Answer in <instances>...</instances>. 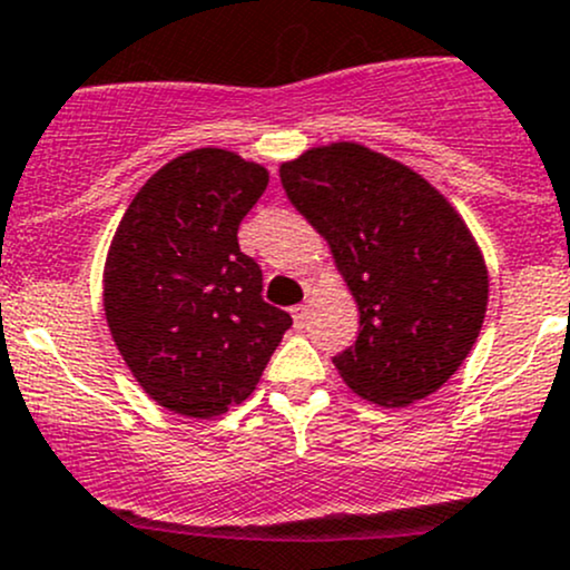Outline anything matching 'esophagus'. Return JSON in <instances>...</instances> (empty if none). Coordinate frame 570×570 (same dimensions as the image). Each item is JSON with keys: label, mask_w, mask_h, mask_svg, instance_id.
<instances>
[{"label": "esophagus", "mask_w": 570, "mask_h": 570, "mask_svg": "<svg viewBox=\"0 0 570 570\" xmlns=\"http://www.w3.org/2000/svg\"><path fill=\"white\" fill-rule=\"evenodd\" d=\"M292 317H295L297 325H303V322H306V317H308V306H295V308H292Z\"/></svg>", "instance_id": "1"}]
</instances>
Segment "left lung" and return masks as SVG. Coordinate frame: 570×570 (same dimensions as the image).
Here are the masks:
<instances>
[{
    "instance_id": "left-lung-1",
    "label": "left lung",
    "mask_w": 570,
    "mask_h": 570,
    "mask_svg": "<svg viewBox=\"0 0 570 570\" xmlns=\"http://www.w3.org/2000/svg\"><path fill=\"white\" fill-rule=\"evenodd\" d=\"M295 209L331 245L361 314L333 366L355 394L405 407L439 392L480 336L488 269L450 200L402 163L331 142L281 165Z\"/></svg>"
}]
</instances>
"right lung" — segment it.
<instances>
[{"mask_svg": "<svg viewBox=\"0 0 570 570\" xmlns=\"http://www.w3.org/2000/svg\"><path fill=\"white\" fill-rule=\"evenodd\" d=\"M267 170L226 148L170 159L131 198L105 264L115 347L151 400L193 419L248 400L292 317L262 297L239 223Z\"/></svg>", "mask_w": 570, "mask_h": 570, "instance_id": "right-lung-1", "label": "right lung"}]
</instances>
